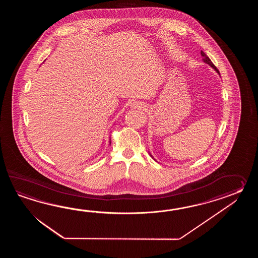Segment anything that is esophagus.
<instances>
[{"label": "esophagus", "mask_w": 258, "mask_h": 258, "mask_svg": "<svg viewBox=\"0 0 258 258\" xmlns=\"http://www.w3.org/2000/svg\"><path fill=\"white\" fill-rule=\"evenodd\" d=\"M131 109H137V110H142L143 108H145V105L143 104L140 101H134L130 104Z\"/></svg>", "instance_id": "34e87169"}]
</instances>
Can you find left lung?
Returning <instances> with one entry per match:
<instances>
[{
  "label": "left lung",
  "instance_id": "8db88e82",
  "mask_svg": "<svg viewBox=\"0 0 258 258\" xmlns=\"http://www.w3.org/2000/svg\"><path fill=\"white\" fill-rule=\"evenodd\" d=\"M201 56H202V57H203L204 62H206V63H208V64H209V66H211V67H212V68H213V69H214L215 71L217 72V73H218V74H219V70H218V69H217V67H216V66H215L214 64H213V62H212V61H211V60H210V59H209V57H208V55H206V53H205V52H204L203 50H201ZM148 154H149V155H150V157H151V158H152V159H154V157H153V156H152V155H151V154L149 153V152H148Z\"/></svg>",
  "mask_w": 258,
  "mask_h": 258
}]
</instances>
